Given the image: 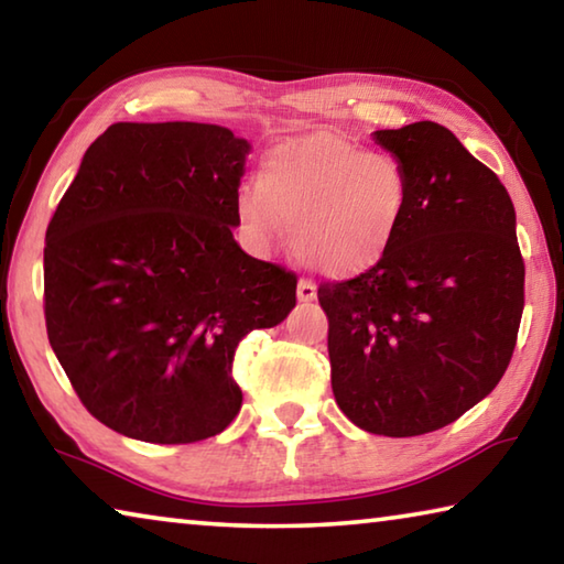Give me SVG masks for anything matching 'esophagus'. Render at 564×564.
<instances>
[{"mask_svg": "<svg viewBox=\"0 0 564 564\" xmlns=\"http://www.w3.org/2000/svg\"><path fill=\"white\" fill-rule=\"evenodd\" d=\"M295 293H299V301H305V303L313 301V299H316V295H318L316 283L308 281V279H301V281H299V291H295Z\"/></svg>", "mask_w": 564, "mask_h": 564, "instance_id": "1", "label": "esophagus"}]
</instances>
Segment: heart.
I'll return each mask as SVG.
<instances>
[{
	"instance_id": "b5f03b06",
	"label": "heart",
	"mask_w": 564,
	"mask_h": 564,
	"mask_svg": "<svg viewBox=\"0 0 564 564\" xmlns=\"http://www.w3.org/2000/svg\"><path fill=\"white\" fill-rule=\"evenodd\" d=\"M408 196L395 156L318 131L275 147L259 184L238 191L236 212L256 246L279 241L285 224L303 263L343 275L383 259L405 221Z\"/></svg>"
}]
</instances>
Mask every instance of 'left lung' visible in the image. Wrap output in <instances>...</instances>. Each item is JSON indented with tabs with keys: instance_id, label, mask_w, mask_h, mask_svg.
Returning <instances> with one entry per match:
<instances>
[{
	"instance_id": "left-lung-1",
	"label": "left lung",
	"mask_w": 564,
	"mask_h": 564,
	"mask_svg": "<svg viewBox=\"0 0 564 564\" xmlns=\"http://www.w3.org/2000/svg\"><path fill=\"white\" fill-rule=\"evenodd\" d=\"M373 139L403 164L405 221L373 269L318 285L330 386L362 431L413 437L480 403L510 366L524 263L508 188L451 129L415 121Z\"/></svg>"
}]
</instances>
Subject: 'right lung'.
<instances>
[{"mask_svg":"<svg viewBox=\"0 0 564 564\" xmlns=\"http://www.w3.org/2000/svg\"><path fill=\"white\" fill-rule=\"evenodd\" d=\"M248 151L216 123H111L46 228L54 356L84 408L133 441L226 431L238 343L295 305V273L234 241Z\"/></svg>","mask_w":564,"mask_h":564,"instance_id":"right-lung-1","label":"right lung"}]
</instances>
